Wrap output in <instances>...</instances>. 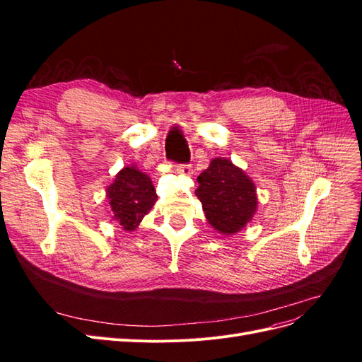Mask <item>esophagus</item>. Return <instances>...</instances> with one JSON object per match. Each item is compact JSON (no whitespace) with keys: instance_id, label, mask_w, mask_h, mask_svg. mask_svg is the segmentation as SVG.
Here are the masks:
<instances>
[{"instance_id":"esophagus-1","label":"esophagus","mask_w":362,"mask_h":362,"mask_svg":"<svg viewBox=\"0 0 362 362\" xmlns=\"http://www.w3.org/2000/svg\"><path fill=\"white\" fill-rule=\"evenodd\" d=\"M177 172L180 175H184V177H192V175H193V166H192V164H178Z\"/></svg>"}]
</instances>
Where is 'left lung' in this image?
<instances>
[{
  "label": "left lung",
  "instance_id": "1",
  "mask_svg": "<svg viewBox=\"0 0 362 362\" xmlns=\"http://www.w3.org/2000/svg\"><path fill=\"white\" fill-rule=\"evenodd\" d=\"M198 182L194 193L202 202L206 221L218 233H238L255 214V185L229 160L214 158Z\"/></svg>",
  "mask_w": 362,
  "mask_h": 362
}]
</instances>
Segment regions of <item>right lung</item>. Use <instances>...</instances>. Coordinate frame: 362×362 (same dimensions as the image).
I'll return each instance as SVG.
<instances>
[{"mask_svg": "<svg viewBox=\"0 0 362 362\" xmlns=\"http://www.w3.org/2000/svg\"><path fill=\"white\" fill-rule=\"evenodd\" d=\"M108 204L115 221L125 231H133L157 201L151 178L136 168H124L107 189Z\"/></svg>", "mask_w": 362, "mask_h": 362, "instance_id": "right-lung-1", "label": "right lung"}]
</instances>
